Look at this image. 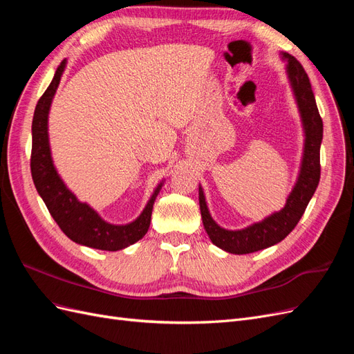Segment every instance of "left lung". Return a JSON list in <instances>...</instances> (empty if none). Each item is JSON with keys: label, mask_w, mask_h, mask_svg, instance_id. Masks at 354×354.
Returning <instances> with one entry per match:
<instances>
[{"label": "left lung", "mask_w": 354, "mask_h": 354, "mask_svg": "<svg viewBox=\"0 0 354 354\" xmlns=\"http://www.w3.org/2000/svg\"><path fill=\"white\" fill-rule=\"evenodd\" d=\"M286 63V77L291 85L297 108L301 118L304 131V147L301 165L291 194L286 198L285 207L274 211L261 221L250 224L239 230L224 229L211 217L203 189L199 185V207L203 227L211 242L230 254H250L269 248L285 239L297 226L299 218L315 195L320 178V143L324 137V122L319 115L315 94L301 63L288 53H281Z\"/></svg>", "instance_id": "1"}]
</instances>
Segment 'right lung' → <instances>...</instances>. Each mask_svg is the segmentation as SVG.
I'll list each match as a JSON object with an SVG mask.
<instances>
[{
	"instance_id": "add662e5",
	"label": "right lung",
	"mask_w": 354,
	"mask_h": 354,
	"mask_svg": "<svg viewBox=\"0 0 354 354\" xmlns=\"http://www.w3.org/2000/svg\"><path fill=\"white\" fill-rule=\"evenodd\" d=\"M65 68L66 59L59 65L53 81L38 100L34 112L30 155L32 180L51 217L71 241L94 250L120 251L140 241L147 233L155 199L165 180L156 186L140 216L127 224H112L103 220L99 212L91 208L87 202H81L75 196L73 192L62 180L53 162L48 137V113Z\"/></svg>"
}]
</instances>
